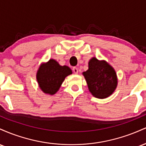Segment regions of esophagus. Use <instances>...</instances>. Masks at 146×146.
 Instances as JSON below:
<instances>
[{"label":"esophagus","instance_id":"1","mask_svg":"<svg viewBox=\"0 0 146 146\" xmlns=\"http://www.w3.org/2000/svg\"><path fill=\"white\" fill-rule=\"evenodd\" d=\"M73 72H74L75 74H78V68L73 67Z\"/></svg>","mask_w":146,"mask_h":146}]
</instances>
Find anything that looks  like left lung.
<instances>
[{"label": "left lung", "mask_w": 146, "mask_h": 146, "mask_svg": "<svg viewBox=\"0 0 146 146\" xmlns=\"http://www.w3.org/2000/svg\"><path fill=\"white\" fill-rule=\"evenodd\" d=\"M88 89L95 98L104 99L116 89L117 78L114 68L105 60L93 58L88 62V69L83 72Z\"/></svg>", "instance_id": "1"}]
</instances>
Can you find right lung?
Instances as JSON below:
<instances>
[{
    "label": "right lung",
    "instance_id": "1",
    "mask_svg": "<svg viewBox=\"0 0 146 146\" xmlns=\"http://www.w3.org/2000/svg\"><path fill=\"white\" fill-rule=\"evenodd\" d=\"M72 74L67 66H60L55 60L42 64L38 68L36 79L40 89L46 94L54 95L59 90L65 78Z\"/></svg>",
    "mask_w": 146,
    "mask_h": 146
}]
</instances>
